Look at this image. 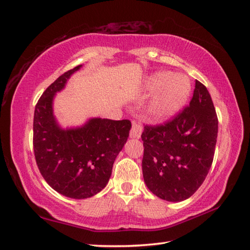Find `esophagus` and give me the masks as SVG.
Masks as SVG:
<instances>
[{"label": "esophagus", "mask_w": 250, "mask_h": 250, "mask_svg": "<svg viewBox=\"0 0 250 250\" xmlns=\"http://www.w3.org/2000/svg\"><path fill=\"white\" fill-rule=\"evenodd\" d=\"M142 130H143V127L140 123H138V122H132V127H131V130H130V137L131 138H139L141 137L142 134Z\"/></svg>", "instance_id": "esophagus-1"}]
</instances>
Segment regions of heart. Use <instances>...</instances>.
<instances>
[{
  "label": "heart",
  "mask_w": 250,
  "mask_h": 250,
  "mask_svg": "<svg viewBox=\"0 0 250 250\" xmlns=\"http://www.w3.org/2000/svg\"><path fill=\"white\" fill-rule=\"evenodd\" d=\"M149 88L160 93L149 107V113L155 120L170 119L185 106L191 93L189 79L173 73H160L149 81Z\"/></svg>",
  "instance_id": "b5f03b06"
}]
</instances>
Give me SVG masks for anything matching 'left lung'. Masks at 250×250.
I'll return each instance as SVG.
<instances>
[{
  "label": "left lung",
  "mask_w": 250,
  "mask_h": 250,
  "mask_svg": "<svg viewBox=\"0 0 250 250\" xmlns=\"http://www.w3.org/2000/svg\"><path fill=\"white\" fill-rule=\"evenodd\" d=\"M218 119L208 88L196 80L189 106L159 125H144L143 179L155 196L177 202L197 191L213 163Z\"/></svg>",
  "instance_id": "left-lung-1"
}]
</instances>
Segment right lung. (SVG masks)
<instances>
[{
  "mask_svg": "<svg viewBox=\"0 0 250 250\" xmlns=\"http://www.w3.org/2000/svg\"><path fill=\"white\" fill-rule=\"evenodd\" d=\"M81 65L50 84L35 106L33 147L37 167L55 191L73 199L90 198L106 187L113 163L129 136V120L91 119L78 128L62 129L53 115L55 93Z\"/></svg>",
  "mask_w": 250,
  "mask_h": 250,
  "instance_id": "right-lung-1",
  "label": "right lung"
}]
</instances>
